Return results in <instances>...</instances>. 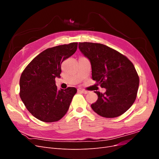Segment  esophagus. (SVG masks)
<instances>
[{"mask_svg": "<svg viewBox=\"0 0 159 159\" xmlns=\"http://www.w3.org/2000/svg\"><path fill=\"white\" fill-rule=\"evenodd\" d=\"M78 92H81V93H85V94H86V93H89V91H86V90L82 89L81 88H78Z\"/></svg>", "mask_w": 159, "mask_h": 159, "instance_id": "esophagus-1", "label": "esophagus"}]
</instances>
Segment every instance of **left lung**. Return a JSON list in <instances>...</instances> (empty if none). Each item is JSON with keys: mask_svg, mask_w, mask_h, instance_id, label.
<instances>
[{"mask_svg": "<svg viewBox=\"0 0 159 159\" xmlns=\"http://www.w3.org/2000/svg\"><path fill=\"white\" fill-rule=\"evenodd\" d=\"M80 52L90 61L92 79L106 89L91 107L100 116L117 117L131 107L137 98L139 78L132 62L111 48L98 43L80 42Z\"/></svg>", "mask_w": 159, "mask_h": 159, "instance_id": "1", "label": "left lung"}]
</instances>
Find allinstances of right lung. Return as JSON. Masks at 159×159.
Segmentation results:
<instances>
[{
	"instance_id": "right-lung-1",
	"label": "right lung",
	"mask_w": 159,
	"mask_h": 159,
	"mask_svg": "<svg viewBox=\"0 0 159 159\" xmlns=\"http://www.w3.org/2000/svg\"><path fill=\"white\" fill-rule=\"evenodd\" d=\"M77 48L78 42H73L48 48L22 71L20 97L28 111L42 121H57L68 111L77 89H57L55 78H60L61 63L74 54Z\"/></svg>"
}]
</instances>
